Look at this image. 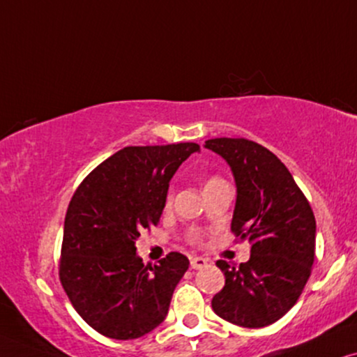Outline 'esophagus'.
<instances>
[{"mask_svg":"<svg viewBox=\"0 0 357 357\" xmlns=\"http://www.w3.org/2000/svg\"><path fill=\"white\" fill-rule=\"evenodd\" d=\"M207 266V259L201 258V256H192L191 258V268L192 269H202Z\"/></svg>","mask_w":357,"mask_h":357,"instance_id":"1","label":"esophagus"}]
</instances>
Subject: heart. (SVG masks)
<instances>
[{
  "label": "heart",
  "mask_w": 357,
  "mask_h": 357,
  "mask_svg": "<svg viewBox=\"0 0 357 357\" xmlns=\"http://www.w3.org/2000/svg\"><path fill=\"white\" fill-rule=\"evenodd\" d=\"M218 181H222V179L217 178V176H212V178H208L207 181H206V186H204V189L208 188V186H212V184H215V183H218ZM168 202H169V197H168ZM192 240H194V241L199 240V234H197V231H192Z\"/></svg>",
  "instance_id": "b5f03b06"
}]
</instances>
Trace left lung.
<instances>
[{"label":"left lung","mask_w":357,"mask_h":357,"mask_svg":"<svg viewBox=\"0 0 357 357\" xmlns=\"http://www.w3.org/2000/svg\"><path fill=\"white\" fill-rule=\"evenodd\" d=\"M206 149L230 166L236 184L231 231L251 243L246 263L217 261L225 286L212 298L223 320L263 328L296 305L315 259L317 223L310 204L286 165L246 139H212Z\"/></svg>","instance_id":"obj_1"}]
</instances>
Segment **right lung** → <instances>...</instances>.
<instances>
[{
    "mask_svg": "<svg viewBox=\"0 0 357 357\" xmlns=\"http://www.w3.org/2000/svg\"><path fill=\"white\" fill-rule=\"evenodd\" d=\"M197 144L126 146L89 173L65 217L60 281L79 317L112 340H135L168 315L189 268L181 253L144 264L135 241L158 225L169 181Z\"/></svg>",
    "mask_w": 357,
    "mask_h": 357,
    "instance_id": "add662e5",
    "label": "right lung"
}]
</instances>
